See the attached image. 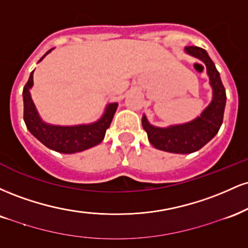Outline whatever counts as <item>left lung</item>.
<instances>
[{"instance_id":"left-lung-1","label":"left lung","mask_w":248,"mask_h":248,"mask_svg":"<svg viewBox=\"0 0 248 248\" xmlns=\"http://www.w3.org/2000/svg\"><path fill=\"white\" fill-rule=\"evenodd\" d=\"M186 55L204 62L212 88V100L204 108L201 115L186 124L168 127L154 126L146 114L142 116V127L147 132L148 140L156 149L173 154H191L197 152L211 141L223 124L226 93L219 72L207 52L198 46H186Z\"/></svg>"}]
</instances>
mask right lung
Here are the masks:
<instances>
[{"instance_id": "right-lung-1", "label": "right lung", "mask_w": 248, "mask_h": 248, "mask_svg": "<svg viewBox=\"0 0 248 248\" xmlns=\"http://www.w3.org/2000/svg\"><path fill=\"white\" fill-rule=\"evenodd\" d=\"M52 50L47 51L39 59V62H42L44 57L49 55ZM32 86L33 71L30 73L29 80L23 88L24 122L29 132L45 147L62 154H75L90 149L104 140L107 128H109L118 108V102H109L105 108L100 119L92 124H75V126L51 124L43 120L33 104L30 93Z\"/></svg>"}]
</instances>
